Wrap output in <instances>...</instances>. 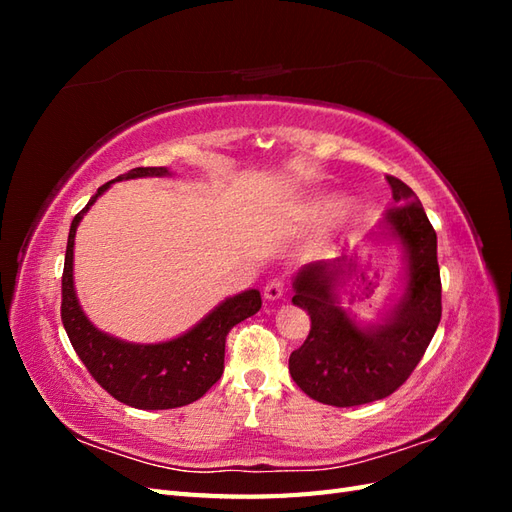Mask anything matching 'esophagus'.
I'll use <instances>...</instances> for the list:
<instances>
[{"mask_svg":"<svg viewBox=\"0 0 512 512\" xmlns=\"http://www.w3.org/2000/svg\"><path fill=\"white\" fill-rule=\"evenodd\" d=\"M284 292H286V284H284L282 277H273V280H269L267 286H265V299L277 301V299L284 297Z\"/></svg>","mask_w":512,"mask_h":512,"instance_id":"1","label":"esophagus"}]
</instances>
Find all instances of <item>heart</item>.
<instances>
[{
    "instance_id": "b5f03b06",
    "label": "heart",
    "mask_w": 512,
    "mask_h": 512,
    "mask_svg": "<svg viewBox=\"0 0 512 512\" xmlns=\"http://www.w3.org/2000/svg\"><path fill=\"white\" fill-rule=\"evenodd\" d=\"M331 207H333V209H339V207H342V203H337V200H335V203H331Z\"/></svg>"
}]
</instances>
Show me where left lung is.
<instances>
[{
	"instance_id": "1",
	"label": "left lung",
	"mask_w": 512,
	"mask_h": 512,
	"mask_svg": "<svg viewBox=\"0 0 512 512\" xmlns=\"http://www.w3.org/2000/svg\"><path fill=\"white\" fill-rule=\"evenodd\" d=\"M386 181L395 205L384 213V226L408 250V288L393 322L378 329L356 327L335 303L324 265L307 267L294 282L292 303L309 314L312 329L290 354L288 369L305 395L327 406H361L395 393L421 363L440 324L436 230L404 181L393 175H386Z\"/></svg>"
}]
</instances>
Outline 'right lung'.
<instances>
[{
    "label": "right lung",
    "mask_w": 512,
    "mask_h": 512,
    "mask_svg": "<svg viewBox=\"0 0 512 512\" xmlns=\"http://www.w3.org/2000/svg\"><path fill=\"white\" fill-rule=\"evenodd\" d=\"M164 166H138L128 170L119 179L134 177H162ZM100 185L96 196H91L85 209L74 215L64 275H61V322L70 337V344L102 389L117 401L141 410H168L188 406L203 397L224 374L226 335L241 320L254 316L262 301L258 290H245L237 297L224 301L218 309L196 327L173 342L136 346L98 331L76 301L72 284V247L74 232L85 211L96 203V198L111 185Z\"/></svg>",
    "instance_id": "add662e5"
}]
</instances>
